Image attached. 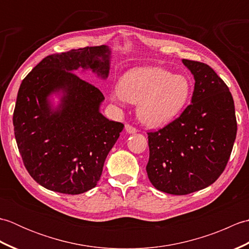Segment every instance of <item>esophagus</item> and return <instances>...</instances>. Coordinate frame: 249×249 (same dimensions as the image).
Instances as JSON below:
<instances>
[{"label": "esophagus", "instance_id": "1", "mask_svg": "<svg viewBox=\"0 0 249 249\" xmlns=\"http://www.w3.org/2000/svg\"><path fill=\"white\" fill-rule=\"evenodd\" d=\"M125 130H126V133H128V134H136L137 130L135 127H133V126H130V125H125Z\"/></svg>", "mask_w": 249, "mask_h": 249}]
</instances>
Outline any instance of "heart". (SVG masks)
Returning <instances> with one entry per match:
<instances>
[{"label":"heart","instance_id":"b5f03b06","mask_svg":"<svg viewBox=\"0 0 249 249\" xmlns=\"http://www.w3.org/2000/svg\"><path fill=\"white\" fill-rule=\"evenodd\" d=\"M188 78L160 67L134 68L111 92L113 102L138 104L137 114L150 127H160L181 112L190 96Z\"/></svg>","mask_w":249,"mask_h":249}]
</instances>
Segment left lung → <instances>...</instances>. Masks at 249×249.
Masks as SVG:
<instances>
[{"label": "left lung", "instance_id": "obj_1", "mask_svg": "<svg viewBox=\"0 0 249 249\" xmlns=\"http://www.w3.org/2000/svg\"><path fill=\"white\" fill-rule=\"evenodd\" d=\"M195 79L192 102L177 120L149 133L146 172L156 189L187 195L213 184L225 170L236 137L234 102L212 68L182 60Z\"/></svg>", "mask_w": 249, "mask_h": 249}]
</instances>
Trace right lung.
Returning <instances> with one entry per match:
<instances>
[{
	"mask_svg": "<svg viewBox=\"0 0 249 249\" xmlns=\"http://www.w3.org/2000/svg\"><path fill=\"white\" fill-rule=\"evenodd\" d=\"M111 53L103 45L51 54L21 83L13 118L16 141L30 176L52 192L79 195L96 186L124 128L100 112L103 93L76 75L91 71L106 80Z\"/></svg>",
	"mask_w": 249,
	"mask_h": 249,
	"instance_id": "obj_1",
	"label": "right lung"
}]
</instances>
